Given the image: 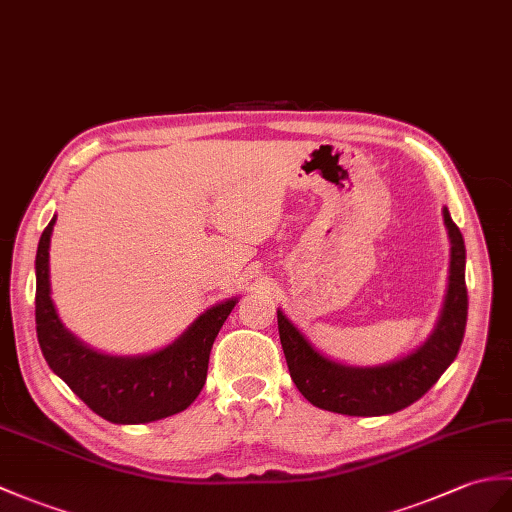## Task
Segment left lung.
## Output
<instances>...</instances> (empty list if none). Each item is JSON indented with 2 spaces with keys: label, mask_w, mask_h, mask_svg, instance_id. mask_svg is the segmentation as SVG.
Here are the masks:
<instances>
[{
  "label": "left lung",
  "mask_w": 512,
  "mask_h": 512,
  "mask_svg": "<svg viewBox=\"0 0 512 512\" xmlns=\"http://www.w3.org/2000/svg\"><path fill=\"white\" fill-rule=\"evenodd\" d=\"M451 242L449 285L438 323L417 351L382 366H344L318 353L292 320L277 310L279 338L290 377L316 408L349 417H382L421 399L456 360L467 327L465 240L443 209Z\"/></svg>",
  "instance_id": "obj_1"
}]
</instances>
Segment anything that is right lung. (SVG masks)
Wrapping results in <instances>:
<instances>
[{
    "instance_id": "right-lung-1",
    "label": "right lung",
    "mask_w": 512,
    "mask_h": 512,
    "mask_svg": "<svg viewBox=\"0 0 512 512\" xmlns=\"http://www.w3.org/2000/svg\"><path fill=\"white\" fill-rule=\"evenodd\" d=\"M56 216L37 248V338L47 366L74 390L98 417L137 425L183 412L200 395L207 379L209 353L237 299L222 301L200 314L168 347L148 355H106L87 347L65 329L50 296V237Z\"/></svg>"
}]
</instances>
